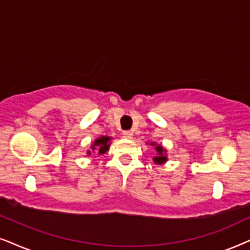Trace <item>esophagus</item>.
<instances>
[{
	"label": "esophagus",
	"mask_w": 250,
	"mask_h": 250,
	"mask_svg": "<svg viewBox=\"0 0 250 250\" xmlns=\"http://www.w3.org/2000/svg\"><path fill=\"white\" fill-rule=\"evenodd\" d=\"M122 136H123V138H127V139H131L132 138V132L131 131H129V130H125V131H123L122 132Z\"/></svg>",
	"instance_id": "esophagus-1"
}]
</instances>
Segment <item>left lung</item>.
<instances>
[{
	"mask_svg": "<svg viewBox=\"0 0 250 250\" xmlns=\"http://www.w3.org/2000/svg\"><path fill=\"white\" fill-rule=\"evenodd\" d=\"M149 145L155 146V151H156V153H158V155L153 158V160H154L155 164L161 165V164H164V162L167 161L168 158H167V156H166V152H167V151H166V149L162 147L161 145H156L155 143H151V144H149Z\"/></svg>",
	"mask_w": 250,
	"mask_h": 250,
	"instance_id": "1",
	"label": "left lung"
}]
</instances>
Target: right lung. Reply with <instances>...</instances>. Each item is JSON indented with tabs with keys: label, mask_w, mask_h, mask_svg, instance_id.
<instances>
[{
	"label": "right lung",
	"mask_w": 250,
	"mask_h": 250,
	"mask_svg": "<svg viewBox=\"0 0 250 250\" xmlns=\"http://www.w3.org/2000/svg\"><path fill=\"white\" fill-rule=\"evenodd\" d=\"M109 141H111V137H107V136H102V137L97 138L94 142V144L91 145V149L92 151L98 149L99 154H104V153L107 152L109 148ZM88 154L90 155L91 152L88 151Z\"/></svg>",
	"instance_id": "obj_1"
}]
</instances>
